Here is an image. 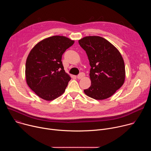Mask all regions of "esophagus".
<instances>
[{
  "label": "esophagus",
  "mask_w": 151,
  "mask_h": 151,
  "mask_svg": "<svg viewBox=\"0 0 151 151\" xmlns=\"http://www.w3.org/2000/svg\"><path fill=\"white\" fill-rule=\"evenodd\" d=\"M85 76V74L83 72H82V73H81L80 74H79V75L77 76V78L79 79H82V78H83Z\"/></svg>",
  "instance_id": "1"
}]
</instances>
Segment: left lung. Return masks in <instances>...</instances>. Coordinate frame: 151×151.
<instances>
[{
  "instance_id": "1",
  "label": "left lung",
  "mask_w": 151,
  "mask_h": 151,
  "mask_svg": "<svg viewBox=\"0 0 151 151\" xmlns=\"http://www.w3.org/2000/svg\"><path fill=\"white\" fill-rule=\"evenodd\" d=\"M78 42L87 53L91 68V84L83 90L85 94L100 100L111 97L125 81V64L121 53L111 42L100 36H85Z\"/></svg>"
}]
</instances>
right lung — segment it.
Instances as JSON below:
<instances>
[{"mask_svg": "<svg viewBox=\"0 0 151 151\" xmlns=\"http://www.w3.org/2000/svg\"><path fill=\"white\" fill-rule=\"evenodd\" d=\"M74 42L65 36H53L38 42L29 52L26 63V82L41 99L51 101L65 91L71 78L64 70L61 57Z\"/></svg>", "mask_w": 151, "mask_h": 151, "instance_id": "1", "label": "right lung"}]
</instances>
